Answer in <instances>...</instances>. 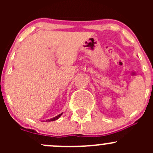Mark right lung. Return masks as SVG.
I'll return each instance as SVG.
<instances>
[{
  "mask_svg": "<svg viewBox=\"0 0 153 153\" xmlns=\"http://www.w3.org/2000/svg\"><path fill=\"white\" fill-rule=\"evenodd\" d=\"M62 114H63V112H62V113L59 114V115H57V116L54 117V118H50V119L47 120V121H55V120L58 119V118H60V117H61V115H62Z\"/></svg>",
  "mask_w": 153,
  "mask_h": 153,
  "instance_id": "add662e5",
  "label": "right lung"
}]
</instances>
